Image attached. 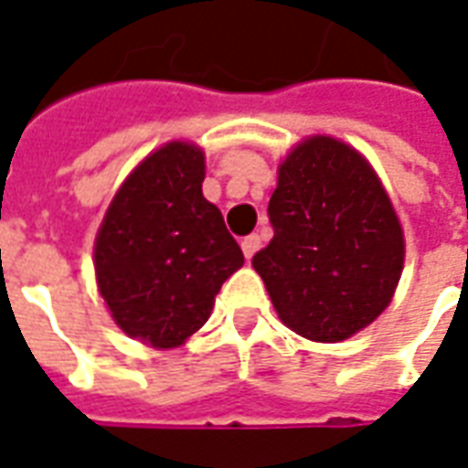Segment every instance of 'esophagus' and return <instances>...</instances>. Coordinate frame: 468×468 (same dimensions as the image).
Instances as JSON below:
<instances>
[{
  "label": "esophagus",
  "instance_id": "1",
  "mask_svg": "<svg viewBox=\"0 0 468 468\" xmlns=\"http://www.w3.org/2000/svg\"><path fill=\"white\" fill-rule=\"evenodd\" d=\"M259 247H261V237H259V234H249V237L241 239V251H244V257L247 259L254 257L259 251Z\"/></svg>",
  "mask_w": 468,
  "mask_h": 468
}]
</instances>
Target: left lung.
<instances>
[{"label": "left lung", "instance_id": "8db88e82", "mask_svg": "<svg viewBox=\"0 0 468 468\" xmlns=\"http://www.w3.org/2000/svg\"><path fill=\"white\" fill-rule=\"evenodd\" d=\"M274 239L251 264L279 319L312 342H344L397 292L404 231L371 164L334 136H309L279 164Z\"/></svg>", "mask_w": 468, "mask_h": 468}]
</instances>
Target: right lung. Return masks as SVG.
I'll return each instance as SVG.
<instances>
[{
  "instance_id": "add662e5",
  "label": "right lung",
  "mask_w": 468,
  "mask_h": 468,
  "mask_svg": "<svg viewBox=\"0 0 468 468\" xmlns=\"http://www.w3.org/2000/svg\"><path fill=\"white\" fill-rule=\"evenodd\" d=\"M201 182L199 146H159L126 176L97 231L99 294L126 336L154 349L199 332L221 284L244 264Z\"/></svg>"
}]
</instances>
